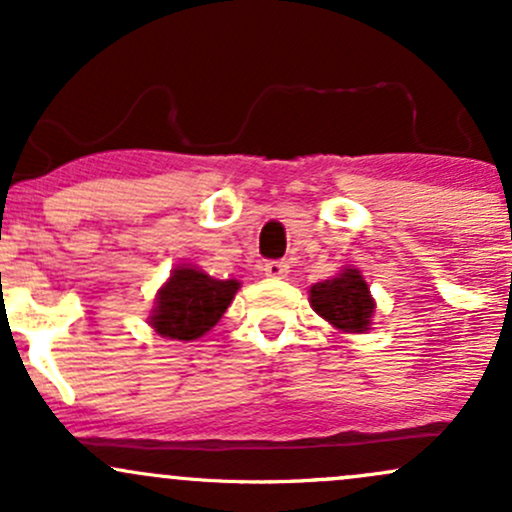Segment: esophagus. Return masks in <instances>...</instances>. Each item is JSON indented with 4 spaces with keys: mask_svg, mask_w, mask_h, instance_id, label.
I'll use <instances>...</instances> for the list:
<instances>
[{
    "mask_svg": "<svg viewBox=\"0 0 512 512\" xmlns=\"http://www.w3.org/2000/svg\"><path fill=\"white\" fill-rule=\"evenodd\" d=\"M262 272L267 274L269 279H286V276H289V264L284 260H269L264 262Z\"/></svg>",
    "mask_w": 512,
    "mask_h": 512,
    "instance_id": "obj_1",
    "label": "esophagus"
}]
</instances>
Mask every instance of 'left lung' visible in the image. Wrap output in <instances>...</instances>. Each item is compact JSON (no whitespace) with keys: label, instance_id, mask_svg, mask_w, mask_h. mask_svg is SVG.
Wrapping results in <instances>:
<instances>
[{"label":"left lung","instance_id":"8db88e82","mask_svg":"<svg viewBox=\"0 0 512 512\" xmlns=\"http://www.w3.org/2000/svg\"><path fill=\"white\" fill-rule=\"evenodd\" d=\"M310 305L320 317L342 332H368L375 301L361 272L346 267L332 279L310 286Z\"/></svg>","mask_w":512,"mask_h":512}]
</instances>
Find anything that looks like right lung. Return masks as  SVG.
<instances>
[{
  "mask_svg": "<svg viewBox=\"0 0 512 512\" xmlns=\"http://www.w3.org/2000/svg\"><path fill=\"white\" fill-rule=\"evenodd\" d=\"M238 289L236 279H214L202 269L180 264L158 291L149 325L161 337L192 342L221 320Z\"/></svg>",
  "mask_w": 512,
  "mask_h": 512,
  "instance_id": "1",
  "label": "right lung"
}]
</instances>
